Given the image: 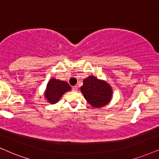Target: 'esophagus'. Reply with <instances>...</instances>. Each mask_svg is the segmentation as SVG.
<instances>
[{
  "instance_id": "obj_1",
  "label": "esophagus",
  "mask_w": 159,
  "mask_h": 159,
  "mask_svg": "<svg viewBox=\"0 0 159 159\" xmlns=\"http://www.w3.org/2000/svg\"><path fill=\"white\" fill-rule=\"evenodd\" d=\"M73 92H77L78 91V86H75L73 87Z\"/></svg>"
}]
</instances>
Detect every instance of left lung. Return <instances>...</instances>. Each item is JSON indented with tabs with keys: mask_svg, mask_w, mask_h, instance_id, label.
<instances>
[{
	"mask_svg": "<svg viewBox=\"0 0 159 159\" xmlns=\"http://www.w3.org/2000/svg\"><path fill=\"white\" fill-rule=\"evenodd\" d=\"M80 89L86 101L96 108H102L109 103L113 96L111 85L93 75L84 79V84Z\"/></svg>",
	"mask_w": 159,
	"mask_h": 159,
	"instance_id": "left-lung-1",
	"label": "left lung"
}]
</instances>
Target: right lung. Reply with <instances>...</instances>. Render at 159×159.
I'll use <instances>...</instances> for the list:
<instances>
[{"label": "right lung", "mask_w": 159, "mask_h": 159, "mask_svg": "<svg viewBox=\"0 0 159 159\" xmlns=\"http://www.w3.org/2000/svg\"><path fill=\"white\" fill-rule=\"evenodd\" d=\"M71 89L67 82L55 78H51L46 86L44 97L49 103L55 104L59 101L65 92L70 91Z\"/></svg>", "instance_id": "add662e5"}]
</instances>
